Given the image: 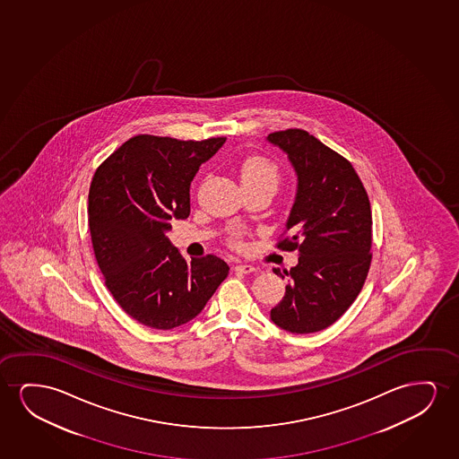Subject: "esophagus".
<instances>
[{
    "label": "esophagus",
    "mask_w": 459,
    "mask_h": 459,
    "mask_svg": "<svg viewBox=\"0 0 459 459\" xmlns=\"http://www.w3.org/2000/svg\"><path fill=\"white\" fill-rule=\"evenodd\" d=\"M235 271H238V273H245V274H249V273H254L255 271V266H252V264H238L235 266Z\"/></svg>",
    "instance_id": "obj_1"
}]
</instances>
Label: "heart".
I'll return each instance as SVG.
<instances>
[{
	"mask_svg": "<svg viewBox=\"0 0 459 459\" xmlns=\"http://www.w3.org/2000/svg\"><path fill=\"white\" fill-rule=\"evenodd\" d=\"M239 176L243 185H264L271 189H276L281 180L276 163L264 157L247 158L239 169ZM233 245L241 246V241L235 239Z\"/></svg>",
	"mask_w": 459,
	"mask_h": 459,
	"instance_id": "1",
	"label": "heart"
}]
</instances>
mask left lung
Returning <instances> with one entry per match:
<instances>
[{
    "instance_id": "8db88e82",
    "label": "left lung",
    "mask_w": 459,
    "mask_h": 459,
    "mask_svg": "<svg viewBox=\"0 0 459 459\" xmlns=\"http://www.w3.org/2000/svg\"><path fill=\"white\" fill-rule=\"evenodd\" d=\"M266 141L289 157L298 177L295 202L277 247L298 251L285 296L271 308L274 325L293 333H318L345 314L364 287L371 262L368 195L351 163L299 128Z\"/></svg>"
}]
</instances>
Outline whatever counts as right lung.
Here are the masks:
<instances>
[{
  "label": "right lung",
  "instance_id": "add662e5",
  "mask_svg": "<svg viewBox=\"0 0 459 459\" xmlns=\"http://www.w3.org/2000/svg\"><path fill=\"white\" fill-rule=\"evenodd\" d=\"M226 138L178 141L139 134L95 170L89 230L114 299L132 318L172 329L201 314L229 274L216 255L186 262L168 235L189 214V186Z\"/></svg>",
  "mask_w": 459,
  "mask_h": 459
}]
</instances>
